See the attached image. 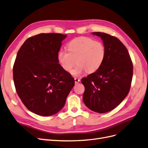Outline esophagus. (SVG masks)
Masks as SVG:
<instances>
[{"instance_id":"esophagus-1","label":"esophagus","mask_w":148,"mask_h":148,"mask_svg":"<svg viewBox=\"0 0 148 148\" xmlns=\"http://www.w3.org/2000/svg\"><path fill=\"white\" fill-rule=\"evenodd\" d=\"M74 81H75V83L77 84V83L80 82V79L78 78V77H75L74 78Z\"/></svg>"}]
</instances>
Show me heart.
Masks as SVG:
<instances>
[{
  "mask_svg": "<svg viewBox=\"0 0 148 148\" xmlns=\"http://www.w3.org/2000/svg\"><path fill=\"white\" fill-rule=\"evenodd\" d=\"M66 50H60L57 58L59 64L67 73L72 71L74 75H79L87 71L92 73L98 71L105 60L106 50L100 41H95L89 37L82 36L69 41Z\"/></svg>",
  "mask_w": 148,
  "mask_h": 148,
  "instance_id": "1",
  "label": "heart"
}]
</instances>
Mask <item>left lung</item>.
Returning a JSON list of instances; mask_svg holds the SVG:
<instances>
[{"label": "left lung", "mask_w": 148, "mask_h": 148, "mask_svg": "<svg viewBox=\"0 0 148 148\" xmlns=\"http://www.w3.org/2000/svg\"><path fill=\"white\" fill-rule=\"evenodd\" d=\"M103 40L106 50L100 68L81 79L85 87L83 101L91 110L106 113L116 107L129 93L133 62L125 46L107 33L93 32Z\"/></svg>", "instance_id": "obj_1"}]
</instances>
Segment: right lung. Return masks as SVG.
Masks as SVG:
<instances>
[{
  "mask_svg": "<svg viewBox=\"0 0 148 148\" xmlns=\"http://www.w3.org/2000/svg\"><path fill=\"white\" fill-rule=\"evenodd\" d=\"M66 35L40 33L25 41L13 67L15 89L29 111L48 116L64 107L74 86L71 74L60 65L57 54Z\"/></svg>",
  "mask_w": 148,
  "mask_h": 148,
  "instance_id": "obj_1",
  "label": "right lung"
}]
</instances>
